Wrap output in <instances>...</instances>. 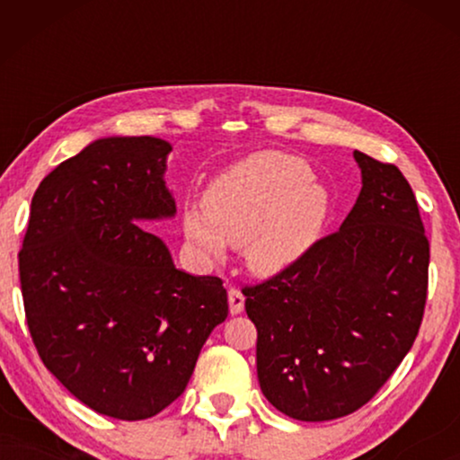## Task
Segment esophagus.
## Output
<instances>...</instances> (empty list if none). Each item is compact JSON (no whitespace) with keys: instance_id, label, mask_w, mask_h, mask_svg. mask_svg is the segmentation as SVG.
Listing matches in <instances>:
<instances>
[{"instance_id":"obj_1","label":"esophagus","mask_w":460,"mask_h":460,"mask_svg":"<svg viewBox=\"0 0 460 460\" xmlns=\"http://www.w3.org/2000/svg\"><path fill=\"white\" fill-rule=\"evenodd\" d=\"M228 304H230V314L236 316L244 310V295L238 291V288H230L228 291Z\"/></svg>"}]
</instances>
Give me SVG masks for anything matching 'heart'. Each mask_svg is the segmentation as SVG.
Segmentation results:
<instances>
[{"instance_id":"1","label":"heart","mask_w":460,"mask_h":460,"mask_svg":"<svg viewBox=\"0 0 460 460\" xmlns=\"http://www.w3.org/2000/svg\"><path fill=\"white\" fill-rule=\"evenodd\" d=\"M329 216V194L295 156L260 150L209 181L203 211L184 209V236L205 260L219 261L228 244L243 247L257 276L285 272L316 243Z\"/></svg>"}]
</instances>
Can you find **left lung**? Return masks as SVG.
I'll return each mask as SVG.
<instances>
[{"instance_id": "1", "label": "left lung", "mask_w": 460, "mask_h": 460, "mask_svg": "<svg viewBox=\"0 0 460 460\" xmlns=\"http://www.w3.org/2000/svg\"><path fill=\"white\" fill-rule=\"evenodd\" d=\"M356 205L335 234L261 285L244 287L257 329V379L297 420H332L379 392L417 339L429 241L395 165L354 150Z\"/></svg>"}]
</instances>
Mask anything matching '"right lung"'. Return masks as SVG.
Masks as SVG:
<instances>
[{"label":"right lung","mask_w":460,"mask_h":460,"mask_svg":"<svg viewBox=\"0 0 460 460\" xmlns=\"http://www.w3.org/2000/svg\"><path fill=\"white\" fill-rule=\"evenodd\" d=\"M172 144L109 136L46 175L18 253L27 324L43 364L79 402L121 420L159 414L228 316L217 276L175 268L137 222L172 219Z\"/></svg>","instance_id":"add662e5"}]
</instances>
